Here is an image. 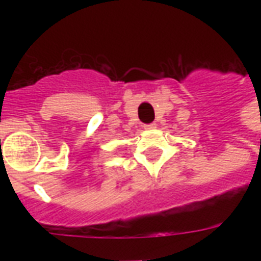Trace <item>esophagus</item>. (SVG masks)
<instances>
[{
  "label": "esophagus",
  "mask_w": 261,
  "mask_h": 261,
  "mask_svg": "<svg viewBox=\"0 0 261 261\" xmlns=\"http://www.w3.org/2000/svg\"><path fill=\"white\" fill-rule=\"evenodd\" d=\"M157 127V124L155 123H150V124H145V130H153V128H155Z\"/></svg>",
  "instance_id": "1"
}]
</instances>
